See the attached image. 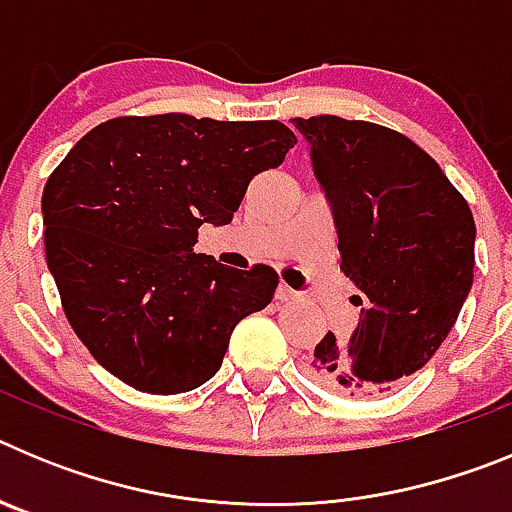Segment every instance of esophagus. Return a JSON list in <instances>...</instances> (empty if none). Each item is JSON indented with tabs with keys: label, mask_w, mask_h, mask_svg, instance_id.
<instances>
[{
	"label": "esophagus",
	"mask_w": 512,
	"mask_h": 512,
	"mask_svg": "<svg viewBox=\"0 0 512 512\" xmlns=\"http://www.w3.org/2000/svg\"><path fill=\"white\" fill-rule=\"evenodd\" d=\"M277 300L279 302H295V300H300V292H295V289L287 287V284H279V287H277Z\"/></svg>",
	"instance_id": "obj_1"
}]
</instances>
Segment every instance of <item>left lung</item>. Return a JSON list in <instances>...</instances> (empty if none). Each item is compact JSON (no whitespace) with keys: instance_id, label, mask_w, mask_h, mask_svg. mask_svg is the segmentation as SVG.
Instances as JSON below:
<instances>
[{"instance_id":"obj_1","label":"left lung","mask_w":512,"mask_h":512,"mask_svg":"<svg viewBox=\"0 0 512 512\" xmlns=\"http://www.w3.org/2000/svg\"><path fill=\"white\" fill-rule=\"evenodd\" d=\"M338 228L341 271L359 289L351 341L325 333L310 374L374 397L423 369L454 328L474 277V217L441 166L377 122L295 117Z\"/></svg>"}]
</instances>
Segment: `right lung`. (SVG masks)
Returning <instances> with one entry per match:
<instances>
[{
    "instance_id": "add662e5",
    "label": "right lung",
    "mask_w": 512,
    "mask_h": 512,
    "mask_svg": "<svg viewBox=\"0 0 512 512\" xmlns=\"http://www.w3.org/2000/svg\"><path fill=\"white\" fill-rule=\"evenodd\" d=\"M295 143L279 120L128 115L89 130L56 166L45 259L71 328L107 372L151 395L215 377L233 328L269 305L279 277L194 253L197 230L228 225L253 176Z\"/></svg>"
}]
</instances>
